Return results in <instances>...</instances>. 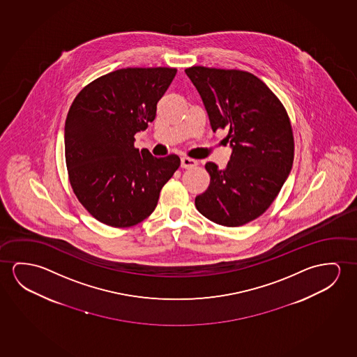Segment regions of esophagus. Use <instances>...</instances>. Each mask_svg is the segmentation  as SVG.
<instances>
[{"instance_id":"esophagus-1","label":"esophagus","mask_w":357,"mask_h":357,"mask_svg":"<svg viewBox=\"0 0 357 357\" xmlns=\"http://www.w3.org/2000/svg\"><path fill=\"white\" fill-rule=\"evenodd\" d=\"M181 167L183 168H194L195 165H198V162L195 159L189 158V157H183L181 159Z\"/></svg>"}]
</instances>
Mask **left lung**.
<instances>
[{
  "label": "left lung",
  "instance_id": "8db88e82",
  "mask_svg": "<svg viewBox=\"0 0 357 357\" xmlns=\"http://www.w3.org/2000/svg\"><path fill=\"white\" fill-rule=\"evenodd\" d=\"M213 131L227 130L232 154L224 169L205 165L208 189L195 198L200 214L219 225L242 226L275 202L294 159L289 116L273 91L251 73L192 66Z\"/></svg>",
  "mask_w": 357,
  "mask_h": 357
}]
</instances>
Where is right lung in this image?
Wrapping results in <instances>:
<instances>
[{
  "mask_svg": "<svg viewBox=\"0 0 357 357\" xmlns=\"http://www.w3.org/2000/svg\"><path fill=\"white\" fill-rule=\"evenodd\" d=\"M176 68H126L88 84L66 121V163L73 192L105 225L131 227L153 213L159 192L179 165L135 147L136 132L155 119Z\"/></svg>",
  "mask_w": 357,
  "mask_h": 357,
  "instance_id": "right-lung-1",
  "label": "right lung"
}]
</instances>
